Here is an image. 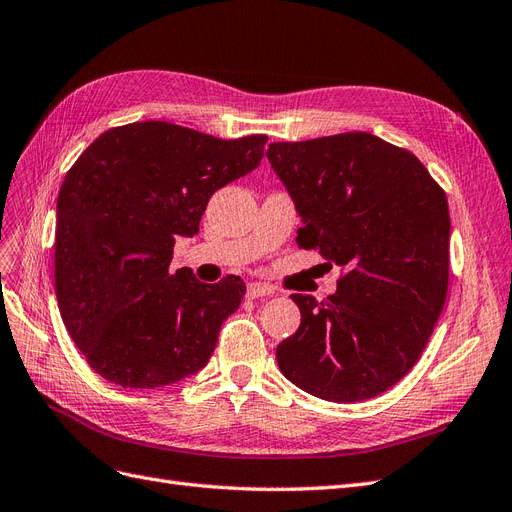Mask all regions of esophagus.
<instances>
[{"label": "esophagus", "instance_id": "34e87169", "mask_svg": "<svg viewBox=\"0 0 512 512\" xmlns=\"http://www.w3.org/2000/svg\"><path fill=\"white\" fill-rule=\"evenodd\" d=\"M272 294H274V289L266 283H248V287H246V298H251V300L272 296Z\"/></svg>", "mask_w": 512, "mask_h": 512}]
</instances>
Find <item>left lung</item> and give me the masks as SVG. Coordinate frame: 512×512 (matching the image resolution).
Instances as JSON below:
<instances>
[{
	"label": "left lung",
	"instance_id": "1",
	"mask_svg": "<svg viewBox=\"0 0 512 512\" xmlns=\"http://www.w3.org/2000/svg\"><path fill=\"white\" fill-rule=\"evenodd\" d=\"M302 218L296 242L345 268L328 300L291 294L300 328L276 347L291 384L352 403L377 397L425 349L448 289L446 193L420 160L369 133L270 143Z\"/></svg>",
	"mask_w": 512,
	"mask_h": 512
}]
</instances>
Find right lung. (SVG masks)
Masks as SVG:
<instances>
[{
	"mask_svg": "<svg viewBox=\"0 0 512 512\" xmlns=\"http://www.w3.org/2000/svg\"><path fill=\"white\" fill-rule=\"evenodd\" d=\"M268 137L216 139L169 122L111 128L66 173L57 197L55 294L87 364L122 388H158L206 367L240 276L206 285L171 270L210 197L251 173Z\"/></svg>",
	"mask_w": 512,
	"mask_h": 512,
	"instance_id": "obj_1",
	"label": "right lung"
}]
</instances>
